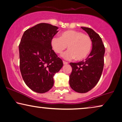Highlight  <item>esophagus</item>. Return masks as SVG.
<instances>
[{"label":"esophagus","instance_id":"obj_1","mask_svg":"<svg viewBox=\"0 0 122 122\" xmlns=\"http://www.w3.org/2000/svg\"><path fill=\"white\" fill-rule=\"evenodd\" d=\"M63 65H67V64H68V62H66V61H63Z\"/></svg>","mask_w":122,"mask_h":122}]
</instances>
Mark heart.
Returning <instances> with one entry per match:
<instances>
[{
  "label": "heart",
  "instance_id": "heart-1",
  "mask_svg": "<svg viewBox=\"0 0 122 122\" xmlns=\"http://www.w3.org/2000/svg\"><path fill=\"white\" fill-rule=\"evenodd\" d=\"M51 46L57 54H61L67 47L62 56L70 60L75 58L82 60L87 57L92 48V40L88 35L76 30H68L61 34V37L55 36L51 39Z\"/></svg>",
  "mask_w": 122,
  "mask_h": 122
}]
</instances>
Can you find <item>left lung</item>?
Segmentation results:
<instances>
[{
    "label": "left lung",
    "mask_w": 122,
    "mask_h": 122,
    "mask_svg": "<svg viewBox=\"0 0 122 122\" xmlns=\"http://www.w3.org/2000/svg\"><path fill=\"white\" fill-rule=\"evenodd\" d=\"M91 39L92 49L85 60L70 63L72 71L70 75V87L78 93H86L98 82L103 69L105 48L98 34L93 29L81 27Z\"/></svg>",
    "instance_id": "8db88e82"
}]
</instances>
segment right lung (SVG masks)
Wrapping results in <instances>:
<instances>
[{"instance_id": "obj_1", "label": "right lung", "mask_w": 122, "mask_h": 122, "mask_svg": "<svg viewBox=\"0 0 122 122\" xmlns=\"http://www.w3.org/2000/svg\"><path fill=\"white\" fill-rule=\"evenodd\" d=\"M58 28L47 23L36 25L25 31L19 45L22 77L37 93H45L52 88L54 76L63 66L51 44Z\"/></svg>"}]
</instances>
